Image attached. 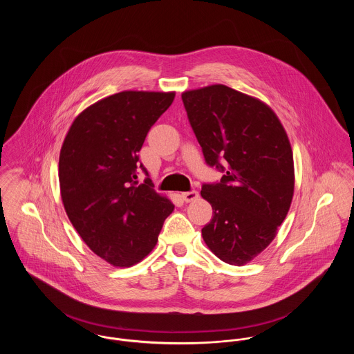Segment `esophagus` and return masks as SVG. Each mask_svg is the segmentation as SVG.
<instances>
[{
  "label": "esophagus",
  "mask_w": 354,
  "mask_h": 354,
  "mask_svg": "<svg viewBox=\"0 0 354 354\" xmlns=\"http://www.w3.org/2000/svg\"><path fill=\"white\" fill-rule=\"evenodd\" d=\"M198 198H199V192L195 191V189L183 194V199H184L185 202H194V201H196Z\"/></svg>",
  "instance_id": "esophagus-1"
}]
</instances>
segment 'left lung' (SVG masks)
<instances>
[{"instance_id":"8db88e82","label":"left lung","mask_w":354,"mask_h":354,"mask_svg":"<svg viewBox=\"0 0 354 354\" xmlns=\"http://www.w3.org/2000/svg\"><path fill=\"white\" fill-rule=\"evenodd\" d=\"M181 98L205 163L223 171L219 183L203 184L201 195L212 207L203 240L222 261L244 266L270 245L290 208L289 138L270 106L227 86L185 91Z\"/></svg>"}]
</instances>
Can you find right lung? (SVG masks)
I'll list each match as a JSON object with an SVG mask.
<instances>
[{
  "instance_id": "right-lung-1",
  "label": "right lung",
  "mask_w": 354,
  "mask_h": 354,
  "mask_svg": "<svg viewBox=\"0 0 354 354\" xmlns=\"http://www.w3.org/2000/svg\"><path fill=\"white\" fill-rule=\"evenodd\" d=\"M176 93L122 91L83 110L72 122L58 162L64 208L88 248L114 267H131L156 245L174 209L147 177L138 184L146 136Z\"/></svg>"
}]
</instances>
